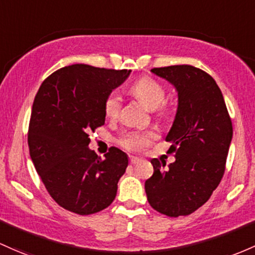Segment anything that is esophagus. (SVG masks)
<instances>
[{
    "label": "esophagus",
    "mask_w": 255,
    "mask_h": 255,
    "mask_svg": "<svg viewBox=\"0 0 255 255\" xmlns=\"http://www.w3.org/2000/svg\"><path fill=\"white\" fill-rule=\"evenodd\" d=\"M141 159L139 158V157H135V156H129V162H130V164H136V163H139V162H140Z\"/></svg>",
    "instance_id": "obj_1"
}]
</instances>
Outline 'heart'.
<instances>
[{"label": "heart", "instance_id": "heart-1", "mask_svg": "<svg viewBox=\"0 0 255 255\" xmlns=\"http://www.w3.org/2000/svg\"><path fill=\"white\" fill-rule=\"evenodd\" d=\"M132 93L146 106L149 110H157L159 115L164 114L163 103L166 100V91L161 83L151 77H141L130 87ZM121 109V99L117 93H110L104 102V111L109 119H116ZM152 132H133L126 133L120 139V144L129 151H141L149 146L152 139H155Z\"/></svg>", "mask_w": 255, "mask_h": 255}]
</instances>
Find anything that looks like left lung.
<instances>
[{"label":"left lung","instance_id":"1","mask_svg":"<svg viewBox=\"0 0 255 255\" xmlns=\"http://www.w3.org/2000/svg\"><path fill=\"white\" fill-rule=\"evenodd\" d=\"M178 93V108L166 140L175 161L151 159L153 174L145 181L150 206L168 217L189 215L205 205L224 175L232 123L213 77L191 65L151 70Z\"/></svg>","mask_w":255,"mask_h":255}]
</instances>
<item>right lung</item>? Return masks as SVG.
Instances as JSON below:
<instances>
[{
	"mask_svg": "<svg viewBox=\"0 0 255 255\" xmlns=\"http://www.w3.org/2000/svg\"><path fill=\"white\" fill-rule=\"evenodd\" d=\"M130 70L75 64L43 81L32 105L30 157L53 200L70 212L88 215L113 203L128 156L117 147L102 159L88 147L89 132L105 123L106 97Z\"/></svg>",
	"mask_w": 255,
	"mask_h": 255,
	"instance_id": "right-lung-1",
	"label": "right lung"
}]
</instances>
